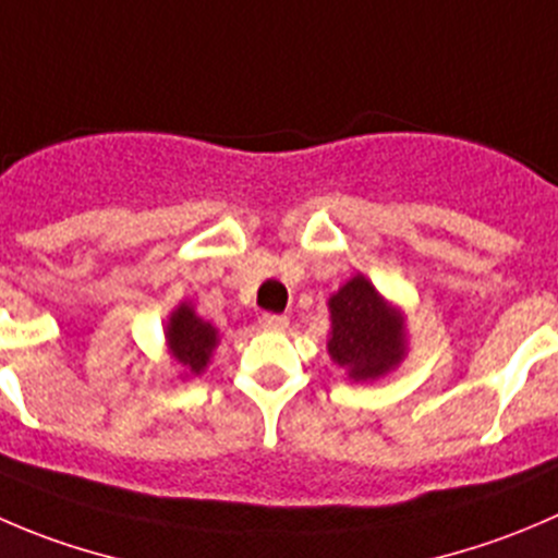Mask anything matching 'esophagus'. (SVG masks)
Listing matches in <instances>:
<instances>
[{
	"label": "esophagus",
	"mask_w": 558,
	"mask_h": 558,
	"mask_svg": "<svg viewBox=\"0 0 558 558\" xmlns=\"http://www.w3.org/2000/svg\"><path fill=\"white\" fill-rule=\"evenodd\" d=\"M262 327L269 329V332H283V329L289 327V318L278 316V313H264Z\"/></svg>",
	"instance_id": "1"
}]
</instances>
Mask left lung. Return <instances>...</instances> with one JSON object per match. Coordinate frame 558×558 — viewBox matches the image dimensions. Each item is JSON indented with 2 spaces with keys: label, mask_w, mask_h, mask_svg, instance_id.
Listing matches in <instances>:
<instances>
[{
  "label": "left lung",
  "mask_w": 558,
  "mask_h": 558,
  "mask_svg": "<svg viewBox=\"0 0 558 558\" xmlns=\"http://www.w3.org/2000/svg\"><path fill=\"white\" fill-rule=\"evenodd\" d=\"M327 351L354 381L387 376L405 356V318L365 275H354L329 296Z\"/></svg>",
  "instance_id": "left-lung-1"
}]
</instances>
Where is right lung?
<instances>
[{
    "mask_svg": "<svg viewBox=\"0 0 558 558\" xmlns=\"http://www.w3.org/2000/svg\"><path fill=\"white\" fill-rule=\"evenodd\" d=\"M166 343L171 356L185 367L191 376L204 373L209 365L215 345H218V329L202 316H196L191 302H180L166 324Z\"/></svg>",
    "mask_w": 558,
    "mask_h": 558,
    "instance_id": "1",
    "label": "right lung"
}]
</instances>
